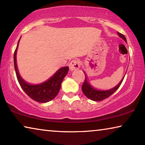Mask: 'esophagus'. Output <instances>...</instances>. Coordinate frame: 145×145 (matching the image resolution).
Returning a JSON list of instances; mask_svg holds the SVG:
<instances>
[{"label":"esophagus","instance_id":"1","mask_svg":"<svg viewBox=\"0 0 145 145\" xmlns=\"http://www.w3.org/2000/svg\"><path fill=\"white\" fill-rule=\"evenodd\" d=\"M80 62L77 60H73L72 62L70 63V65H69V67H70V69L71 71L76 70L77 69L80 68Z\"/></svg>","mask_w":145,"mask_h":145}]
</instances>
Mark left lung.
<instances>
[{
    "mask_svg": "<svg viewBox=\"0 0 145 145\" xmlns=\"http://www.w3.org/2000/svg\"><path fill=\"white\" fill-rule=\"evenodd\" d=\"M118 34L120 37L123 39L125 42H127L125 37L124 36L123 34L120 33H118ZM123 79L124 77L122 78L121 81H120V82L118 83L116 87H114V88L109 89V90H106V91H100V90H97V89H94L93 87L89 84V83L87 81L86 75H85V81L82 85L81 89H82V91L83 93H84V95L86 96L88 99L92 100V101H103L104 99H107L108 97H109L110 96L112 95V94L115 92L118 88H119L120 85L121 84L122 81L123 80Z\"/></svg>",
    "mask_w": 145,
    "mask_h": 145,
    "instance_id": "obj_1",
    "label": "left lung"
}]
</instances>
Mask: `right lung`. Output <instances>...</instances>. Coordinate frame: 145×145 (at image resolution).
Returning <instances> with one entry per match:
<instances>
[{
    "mask_svg": "<svg viewBox=\"0 0 145 145\" xmlns=\"http://www.w3.org/2000/svg\"><path fill=\"white\" fill-rule=\"evenodd\" d=\"M19 42L20 40H18V45L14 51V62L16 77H17L20 86L24 91V92L34 101L42 103H47L52 101L58 95L63 79L68 72L69 68L68 66H66L59 69L48 80L40 84H29L22 78L18 70L17 64H16V53H17Z\"/></svg>",
    "mask_w": 145,
    "mask_h": 145,
    "instance_id": "obj_1",
    "label": "right lung"
}]
</instances>
